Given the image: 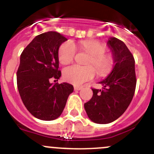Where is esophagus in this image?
Segmentation results:
<instances>
[{
  "mask_svg": "<svg viewBox=\"0 0 154 154\" xmlns=\"http://www.w3.org/2000/svg\"><path fill=\"white\" fill-rule=\"evenodd\" d=\"M82 87H79V86H75V87H74V90H82Z\"/></svg>",
  "mask_w": 154,
  "mask_h": 154,
  "instance_id": "esophagus-1",
  "label": "esophagus"
}]
</instances>
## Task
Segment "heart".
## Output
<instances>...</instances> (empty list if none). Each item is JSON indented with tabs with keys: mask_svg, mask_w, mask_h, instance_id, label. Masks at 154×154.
<instances>
[{
	"mask_svg": "<svg viewBox=\"0 0 154 154\" xmlns=\"http://www.w3.org/2000/svg\"><path fill=\"white\" fill-rule=\"evenodd\" d=\"M82 51L90 55L87 61L88 66L74 65L67 67L63 71L64 79L67 82L81 85L84 82L92 80L95 76V70L98 75H103L111 70L113 65V59L110 55L105 54L106 48L101 42L93 40H83L79 42ZM76 48L72 42H66L60 46L59 50V60L60 63L67 64L74 59Z\"/></svg>",
	"mask_w": 154,
	"mask_h": 154,
	"instance_id": "b5f03b06",
	"label": "heart"
}]
</instances>
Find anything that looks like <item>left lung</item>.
Segmentation results:
<instances>
[{
  "label": "left lung",
  "instance_id": "1",
  "mask_svg": "<svg viewBox=\"0 0 154 154\" xmlns=\"http://www.w3.org/2000/svg\"><path fill=\"white\" fill-rule=\"evenodd\" d=\"M107 44L113 54V70L99 82L103 89L92 88V98L84 103L89 118L99 124L112 123L123 115L131 102L137 84L134 58L127 46L115 37H111Z\"/></svg>",
  "mask_w": 154,
  "mask_h": 154
}]
</instances>
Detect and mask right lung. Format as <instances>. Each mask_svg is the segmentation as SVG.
I'll list each match as a JSON object with an SVG mask.
<instances>
[{"mask_svg": "<svg viewBox=\"0 0 154 154\" xmlns=\"http://www.w3.org/2000/svg\"><path fill=\"white\" fill-rule=\"evenodd\" d=\"M66 40L58 32L43 33L34 38L20 55L17 71L18 91L28 111L39 120H53L60 116L67 97L73 92L72 84L50 82L62 75L58 51Z\"/></svg>", "mask_w": 154, "mask_h": 154, "instance_id": "add662e5", "label": "right lung"}]
</instances>
